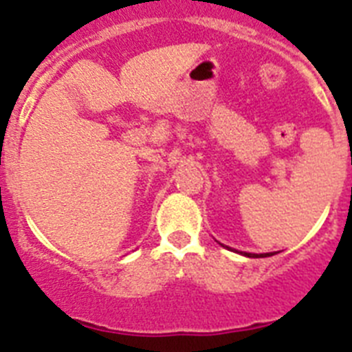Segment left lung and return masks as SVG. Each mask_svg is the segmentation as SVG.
<instances>
[{
  "label": "left lung",
  "mask_w": 352,
  "mask_h": 352,
  "mask_svg": "<svg viewBox=\"0 0 352 352\" xmlns=\"http://www.w3.org/2000/svg\"><path fill=\"white\" fill-rule=\"evenodd\" d=\"M229 248V247H227ZM243 256L247 257H268V256H273V254H243Z\"/></svg>",
  "instance_id": "obj_1"
}]
</instances>
